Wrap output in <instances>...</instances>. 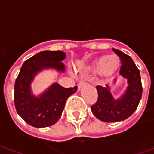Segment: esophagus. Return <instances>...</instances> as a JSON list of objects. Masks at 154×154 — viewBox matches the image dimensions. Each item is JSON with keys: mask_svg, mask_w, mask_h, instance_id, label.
<instances>
[{"mask_svg": "<svg viewBox=\"0 0 154 154\" xmlns=\"http://www.w3.org/2000/svg\"><path fill=\"white\" fill-rule=\"evenodd\" d=\"M84 85H85V82H80L78 85H77V87H78V90H80L82 87H83Z\"/></svg>", "mask_w": 154, "mask_h": 154, "instance_id": "1", "label": "esophagus"}]
</instances>
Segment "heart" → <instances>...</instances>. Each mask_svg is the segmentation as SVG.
<instances>
[{
	"mask_svg": "<svg viewBox=\"0 0 154 154\" xmlns=\"http://www.w3.org/2000/svg\"><path fill=\"white\" fill-rule=\"evenodd\" d=\"M119 66L120 61L116 55H100L91 60L81 72L83 75L98 73L101 80L106 81L115 76Z\"/></svg>",
	"mask_w": 154,
	"mask_h": 154,
	"instance_id": "1",
	"label": "heart"
}]
</instances>
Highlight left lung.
I'll list each match as a JSON object with an SVG mask.
<instances>
[{
	"label": "left lung",
	"instance_id": "1",
	"mask_svg": "<svg viewBox=\"0 0 154 154\" xmlns=\"http://www.w3.org/2000/svg\"><path fill=\"white\" fill-rule=\"evenodd\" d=\"M122 62L119 75L127 81V87L122 95L114 98L111 89L117 82L115 78L106 87L97 86L98 100L91 106V111L97 119L104 122H118L129 118L137 109L142 97L140 73L132 58L120 50L113 48Z\"/></svg>",
	"mask_w": 154,
	"mask_h": 154
}]
</instances>
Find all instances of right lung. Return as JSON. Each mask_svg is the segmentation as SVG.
<instances>
[{"label": "right lung", "mask_w": 154, "mask_h": 154, "mask_svg": "<svg viewBox=\"0 0 154 154\" xmlns=\"http://www.w3.org/2000/svg\"><path fill=\"white\" fill-rule=\"evenodd\" d=\"M66 54L62 51H42L22 65L15 83V106L17 113L29 125L44 128L54 125L64 110L66 100L77 90V87L65 88L54 82L37 96L32 90L35 77L44 70L64 73L62 63Z\"/></svg>", "instance_id": "obj_1"}]
</instances>
